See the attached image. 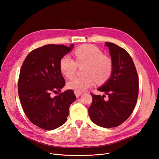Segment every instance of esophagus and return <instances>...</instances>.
<instances>
[{
  "instance_id": "obj_1",
  "label": "esophagus",
  "mask_w": 159,
  "mask_h": 159,
  "mask_svg": "<svg viewBox=\"0 0 159 159\" xmlns=\"http://www.w3.org/2000/svg\"><path fill=\"white\" fill-rule=\"evenodd\" d=\"M74 93H75V96L77 98H78V97H80V96L82 94V93L81 92H80V91H74Z\"/></svg>"
}]
</instances>
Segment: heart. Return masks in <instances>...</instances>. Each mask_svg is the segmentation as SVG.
<instances>
[{"label":"heart","instance_id":"1","mask_svg":"<svg viewBox=\"0 0 159 159\" xmlns=\"http://www.w3.org/2000/svg\"><path fill=\"white\" fill-rule=\"evenodd\" d=\"M75 61L68 55H65L60 61V69L66 78L74 76L78 66L83 67L82 76L76 77L69 81L67 87L78 91H84L95 81L103 83L111 75L113 61L109 57L103 55V52L93 45L85 44L74 50Z\"/></svg>","mask_w":159,"mask_h":159}]
</instances>
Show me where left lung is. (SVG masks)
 Masks as SVG:
<instances>
[{
    "mask_svg": "<svg viewBox=\"0 0 159 159\" xmlns=\"http://www.w3.org/2000/svg\"><path fill=\"white\" fill-rule=\"evenodd\" d=\"M113 61V71L109 80L98 89L108 95L92 96L89 107L90 119L95 124L105 127H117L129 117L135 106L139 94V78L134 62L129 53L111 42H105Z\"/></svg>",
    "mask_w": 159,
    "mask_h": 159,
    "instance_id": "obj_1",
    "label": "left lung"
}]
</instances>
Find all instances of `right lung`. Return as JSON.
<instances>
[{"label": "right lung", "instance_id": "add662e5", "mask_svg": "<svg viewBox=\"0 0 159 159\" xmlns=\"http://www.w3.org/2000/svg\"><path fill=\"white\" fill-rule=\"evenodd\" d=\"M74 44H48L30 52L24 61L18 81V95L28 119L36 126L53 130L67 120L70 105L76 99L71 89L61 92L65 80L60 61ZM52 92L58 93L52 98Z\"/></svg>", "mask_w": 159, "mask_h": 159}]
</instances>
